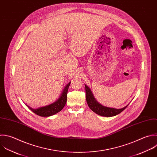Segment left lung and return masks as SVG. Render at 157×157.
Instances as JSON below:
<instances>
[{"mask_svg":"<svg viewBox=\"0 0 157 157\" xmlns=\"http://www.w3.org/2000/svg\"><path fill=\"white\" fill-rule=\"evenodd\" d=\"M85 92H86V99L89 107L94 112H95L96 113L101 116H103V117L115 116L119 114L120 113H121L122 111H123L128 105H127L124 107L120 109L104 107L96 101L90 89L86 85H85Z\"/></svg>","mask_w":157,"mask_h":157,"instance_id":"8db88e82","label":"left lung"}]
</instances>
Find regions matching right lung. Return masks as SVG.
Segmentation results:
<instances>
[{
    "label": "right lung",
    "instance_id": "1",
    "mask_svg": "<svg viewBox=\"0 0 157 157\" xmlns=\"http://www.w3.org/2000/svg\"><path fill=\"white\" fill-rule=\"evenodd\" d=\"M70 83L71 82H69L65 86L62 93V94L56 102L48 105H46L45 107H40L36 109H33L27 105H26L33 112H34L36 114L41 117H49L57 113L58 112H60L66 105V103L67 101V91H68V88L70 85Z\"/></svg>",
    "mask_w": 157,
    "mask_h": 157
}]
</instances>
